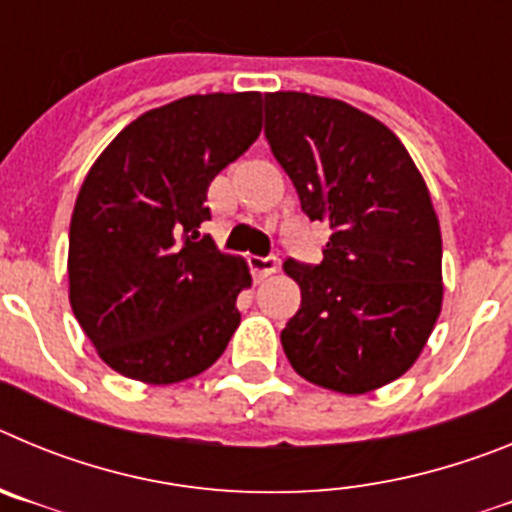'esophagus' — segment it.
<instances>
[{
  "mask_svg": "<svg viewBox=\"0 0 512 512\" xmlns=\"http://www.w3.org/2000/svg\"><path fill=\"white\" fill-rule=\"evenodd\" d=\"M277 269H279L277 256H253L251 259V271L256 274V279L271 277Z\"/></svg>",
  "mask_w": 512,
  "mask_h": 512,
  "instance_id": "obj_1",
  "label": "esophagus"
}]
</instances>
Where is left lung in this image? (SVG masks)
I'll list each match as a JSON object with an SVG mask.
<instances>
[{
    "instance_id": "8db88e82",
    "label": "left lung",
    "mask_w": 512,
    "mask_h": 512,
    "mask_svg": "<svg viewBox=\"0 0 512 512\" xmlns=\"http://www.w3.org/2000/svg\"><path fill=\"white\" fill-rule=\"evenodd\" d=\"M266 140L310 220L330 225L323 261H284L302 302L282 330L307 382L364 395L408 372L443 302L441 228L408 148L341 99L266 94Z\"/></svg>"
}]
</instances>
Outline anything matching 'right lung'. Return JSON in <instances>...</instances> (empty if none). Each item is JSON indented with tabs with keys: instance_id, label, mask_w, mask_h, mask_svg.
<instances>
[{
	"instance_id": "add662e5",
	"label": "right lung",
	"mask_w": 512,
	"mask_h": 512,
	"mask_svg": "<svg viewBox=\"0 0 512 512\" xmlns=\"http://www.w3.org/2000/svg\"><path fill=\"white\" fill-rule=\"evenodd\" d=\"M259 133V92L192 94L143 112L89 169L71 215L69 300L122 377L184 382L223 356L251 274L200 225L210 182Z\"/></svg>"
}]
</instances>
